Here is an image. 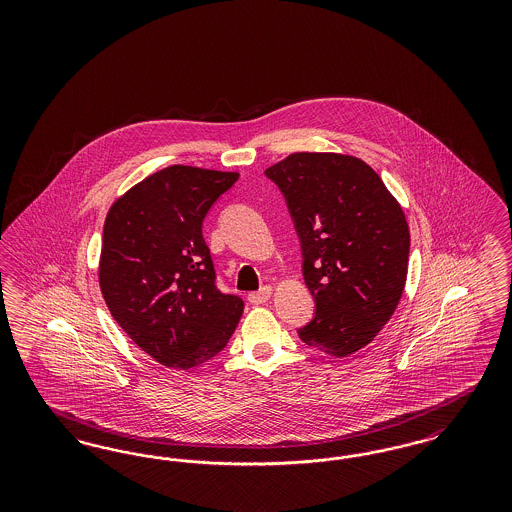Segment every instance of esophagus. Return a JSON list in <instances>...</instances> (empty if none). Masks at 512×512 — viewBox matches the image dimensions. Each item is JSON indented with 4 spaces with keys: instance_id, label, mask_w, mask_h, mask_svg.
Returning <instances> with one entry per match:
<instances>
[{
    "instance_id": "obj_1",
    "label": "esophagus",
    "mask_w": 512,
    "mask_h": 512,
    "mask_svg": "<svg viewBox=\"0 0 512 512\" xmlns=\"http://www.w3.org/2000/svg\"><path fill=\"white\" fill-rule=\"evenodd\" d=\"M272 297V288H263V290H259V292L249 293V303H253V305H263V303H267L268 299Z\"/></svg>"
}]
</instances>
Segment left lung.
Wrapping results in <instances>:
<instances>
[{"label": "left lung", "mask_w": 512, "mask_h": 512, "mask_svg": "<svg viewBox=\"0 0 512 512\" xmlns=\"http://www.w3.org/2000/svg\"><path fill=\"white\" fill-rule=\"evenodd\" d=\"M265 174L286 197L317 305L297 334L326 355L349 357L378 336L403 295L411 247L405 213L353 155L301 151Z\"/></svg>", "instance_id": "left-lung-1"}]
</instances>
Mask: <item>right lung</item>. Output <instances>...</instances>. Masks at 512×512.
I'll return each instance as SVG.
<instances>
[{
	"instance_id": "right-lung-1",
	"label": "right lung",
	"mask_w": 512,
	"mask_h": 512,
	"mask_svg": "<svg viewBox=\"0 0 512 512\" xmlns=\"http://www.w3.org/2000/svg\"><path fill=\"white\" fill-rule=\"evenodd\" d=\"M238 172L172 165L121 195L103 224L99 288L113 318L151 359L174 370L226 347L244 301L219 292L203 219Z\"/></svg>"
}]
</instances>
